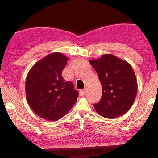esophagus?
Wrapping results in <instances>:
<instances>
[{"instance_id": "obj_1", "label": "esophagus", "mask_w": 158, "mask_h": 158, "mask_svg": "<svg viewBox=\"0 0 158 158\" xmlns=\"http://www.w3.org/2000/svg\"><path fill=\"white\" fill-rule=\"evenodd\" d=\"M85 93H86V89H83L81 90H80V92H79V94L81 96L85 95Z\"/></svg>"}]
</instances>
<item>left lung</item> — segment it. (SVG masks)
<instances>
[{
    "label": "left lung",
    "mask_w": 158,
    "mask_h": 158,
    "mask_svg": "<svg viewBox=\"0 0 158 158\" xmlns=\"http://www.w3.org/2000/svg\"><path fill=\"white\" fill-rule=\"evenodd\" d=\"M89 63L97 73L102 88L100 101L93 105L95 111L106 118L124 115L132 106L137 93V81L132 66L109 53L90 60Z\"/></svg>",
    "instance_id": "8db88e82"
}]
</instances>
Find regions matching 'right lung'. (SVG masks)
Here are the masks:
<instances>
[{"instance_id":"1","label":"right lung","mask_w":158,"mask_h":158,"mask_svg":"<svg viewBox=\"0 0 158 158\" xmlns=\"http://www.w3.org/2000/svg\"><path fill=\"white\" fill-rule=\"evenodd\" d=\"M69 60L59 52L42 58L29 70L26 79V100L37 116L56 121L73 108L79 92L71 81L63 79L62 71Z\"/></svg>"}]
</instances>
